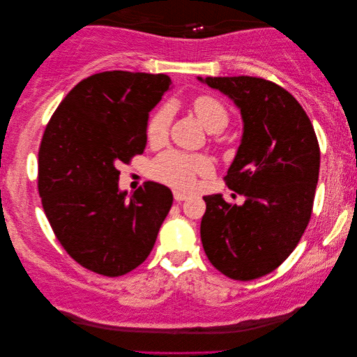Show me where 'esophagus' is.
<instances>
[{"label": "esophagus", "instance_id": "esophagus-1", "mask_svg": "<svg viewBox=\"0 0 357 357\" xmlns=\"http://www.w3.org/2000/svg\"><path fill=\"white\" fill-rule=\"evenodd\" d=\"M174 198H175V202H185V199L188 198V195L187 193H183V192H178V190H174Z\"/></svg>", "mask_w": 357, "mask_h": 357}]
</instances>
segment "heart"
<instances>
[{
  "label": "heart",
  "mask_w": 357,
  "mask_h": 357,
  "mask_svg": "<svg viewBox=\"0 0 357 357\" xmlns=\"http://www.w3.org/2000/svg\"><path fill=\"white\" fill-rule=\"evenodd\" d=\"M193 110L202 125L211 133H219L229 123V114L221 102L211 96H199L193 100ZM172 119L169 107H160L149 116L146 125V138L153 146L162 144L167 138V131ZM211 160L204 155H188L177 151H167L160 154L151 165V174L159 182L177 188H190L198 175L211 172Z\"/></svg>",
  "instance_id": "heart-1"
}]
</instances>
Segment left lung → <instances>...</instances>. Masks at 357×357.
<instances>
[{
	"instance_id": "1",
	"label": "left lung",
	"mask_w": 357,
	"mask_h": 357,
	"mask_svg": "<svg viewBox=\"0 0 357 357\" xmlns=\"http://www.w3.org/2000/svg\"><path fill=\"white\" fill-rule=\"evenodd\" d=\"M222 92L242 116V139L226 183L242 195L229 204L221 193L203 197L202 243L222 275L252 281L291 255L307 224L319 182L320 149L299 102L275 82L252 76L199 77Z\"/></svg>"
}]
</instances>
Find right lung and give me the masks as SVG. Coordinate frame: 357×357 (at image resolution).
I'll list each match as a JSON object with an SVG mask.
<instances>
[{"label":"right lung","instance_id":"right-lung-1","mask_svg":"<svg viewBox=\"0 0 357 357\" xmlns=\"http://www.w3.org/2000/svg\"><path fill=\"white\" fill-rule=\"evenodd\" d=\"M170 84L165 75L97 73L68 92L43 133V211L68 255L99 275L139 266L172 206L165 185L146 182L131 197L119 187V165L144 151L149 112Z\"/></svg>","mask_w":357,"mask_h":357}]
</instances>
